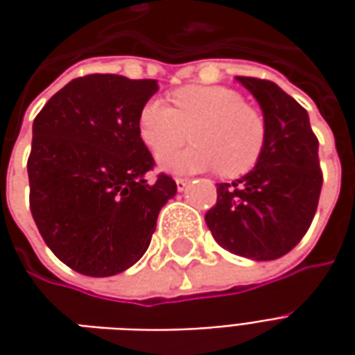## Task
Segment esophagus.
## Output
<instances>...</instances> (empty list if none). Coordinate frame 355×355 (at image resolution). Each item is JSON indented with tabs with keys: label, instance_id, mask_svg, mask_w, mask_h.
Wrapping results in <instances>:
<instances>
[{
	"label": "esophagus",
	"instance_id": "1",
	"mask_svg": "<svg viewBox=\"0 0 355 355\" xmlns=\"http://www.w3.org/2000/svg\"><path fill=\"white\" fill-rule=\"evenodd\" d=\"M175 182H177L178 192H184L186 188H188V184H190V180H188V178H177Z\"/></svg>",
	"mask_w": 355,
	"mask_h": 355
}]
</instances>
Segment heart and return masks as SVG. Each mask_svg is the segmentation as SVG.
<instances>
[{
	"instance_id": "obj_1",
	"label": "heart",
	"mask_w": 355,
	"mask_h": 355,
	"mask_svg": "<svg viewBox=\"0 0 355 355\" xmlns=\"http://www.w3.org/2000/svg\"><path fill=\"white\" fill-rule=\"evenodd\" d=\"M173 108L159 98L140 108L139 132L154 154L196 142L180 153L159 155L167 173L220 169L224 177H241L259 163L266 140L261 112L247 106L243 96L220 85H188L171 94Z\"/></svg>"
}]
</instances>
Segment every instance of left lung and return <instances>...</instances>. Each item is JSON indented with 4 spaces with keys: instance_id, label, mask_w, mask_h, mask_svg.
<instances>
[{
    "instance_id": "1",
    "label": "left lung",
    "mask_w": 355,
    "mask_h": 355,
    "mask_svg": "<svg viewBox=\"0 0 355 355\" xmlns=\"http://www.w3.org/2000/svg\"><path fill=\"white\" fill-rule=\"evenodd\" d=\"M266 123L259 163L232 184H216V205L205 215L216 243L251 261H275L302 239L318 209L321 177L310 117L274 81L238 76Z\"/></svg>"
}]
</instances>
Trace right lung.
Wrapping results in <instances>:
<instances>
[{
	"label": "right lung",
	"mask_w": 355,
	"mask_h": 355,
	"mask_svg": "<svg viewBox=\"0 0 355 355\" xmlns=\"http://www.w3.org/2000/svg\"><path fill=\"white\" fill-rule=\"evenodd\" d=\"M155 80L93 73L53 94L32 127L30 211L53 253L91 277L131 268L146 253L177 184L146 180L154 159L139 132Z\"/></svg>",
	"instance_id": "right-lung-1"
}]
</instances>
